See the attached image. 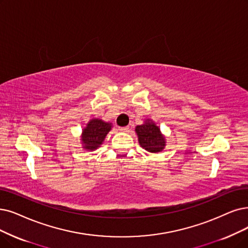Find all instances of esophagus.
<instances>
[{
  "label": "esophagus",
  "mask_w": 248,
  "mask_h": 248,
  "mask_svg": "<svg viewBox=\"0 0 248 248\" xmlns=\"http://www.w3.org/2000/svg\"><path fill=\"white\" fill-rule=\"evenodd\" d=\"M128 129H129V126H126V127H120L119 128V130H120L121 132H127Z\"/></svg>",
  "instance_id": "esophagus-1"
}]
</instances>
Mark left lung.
<instances>
[{"mask_svg": "<svg viewBox=\"0 0 248 248\" xmlns=\"http://www.w3.org/2000/svg\"><path fill=\"white\" fill-rule=\"evenodd\" d=\"M135 132L138 138V143L148 153H161L166 144V136L152 119H145L143 124L135 127Z\"/></svg>", "mask_w": 248, "mask_h": 248, "instance_id": "obj_1", "label": "left lung"}]
</instances>
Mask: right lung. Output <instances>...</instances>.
Segmentation results:
<instances>
[{"mask_svg":"<svg viewBox=\"0 0 248 248\" xmlns=\"http://www.w3.org/2000/svg\"><path fill=\"white\" fill-rule=\"evenodd\" d=\"M113 124L100 118L91 119L82 129L80 143L84 151L93 152L104 143L107 134L111 131Z\"/></svg>","mask_w":248,"mask_h":248,"instance_id":"1","label":"right lung"}]
</instances>
